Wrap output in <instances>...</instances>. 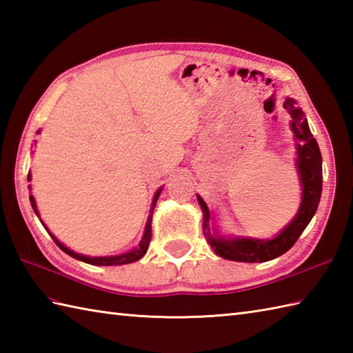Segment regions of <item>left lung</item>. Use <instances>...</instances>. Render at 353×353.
I'll list each match as a JSON object with an SVG mask.
<instances>
[{"label":"left lung","mask_w":353,"mask_h":353,"mask_svg":"<svg viewBox=\"0 0 353 353\" xmlns=\"http://www.w3.org/2000/svg\"><path fill=\"white\" fill-rule=\"evenodd\" d=\"M283 108L288 110L291 117V129L294 132L297 139V168L301 172V181L303 186V199L301 209L296 219L285 228L279 235L273 239H245L238 238L232 241H224L221 238L211 236L208 223H209V209L201 197L199 203L205 214V235L208 243L211 244L212 250L219 256L229 261L239 262H265L281 256L288 252L296 244L299 236L302 235L305 228L308 226L311 219L319 208V201L321 197V186H323V172H321V153L317 145V141L312 138V133L303 117V112L299 109L294 100L288 99L285 101Z\"/></svg>","instance_id":"left-lung-1"}]
</instances>
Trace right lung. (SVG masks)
I'll use <instances>...</instances> for the list:
<instances>
[{
	"label": "right lung",
	"mask_w": 353,
	"mask_h": 353,
	"mask_svg": "<svg viewBox=\"0 0 353 353\" xmlns=\"http://www.w3.org/2000/svg\"><path fill=\"white\" fill-rule=\"evenodd\" d=\"M28 179H30V174H28ZM159 194H161V190L154 194V199H153V203H152V211H150V216H148V220H147V226H145L144 236H142V241L139 243V245L137 247V249H133L132 252H127V253H124V254H118V256L88 258V256H83V254H79V253H76V252L66 249V247H65L61 241H57V239H56L54 236H52L51 234H50V235H51V238H52V241H54V243L59 245V249L63 250L66 254H70V256H72V258H76V259H79V261L86 262V264H91V265H123V264H130V262H134V261L141 259V258L145 254V252L148 250L150 239H152V215H153V209H154L156 201H157V199H159ZM30 203H32V208H33L34 214L39 215V214H37L36 201H34L33 196H30ZM42 224H43V223H42ZM43 226H45V224H43ZM45 229H47V228H45ZM47 230H48V229H47Z\"/></svg>",
	"instance_id": "obj_1"
}]
</instances>
